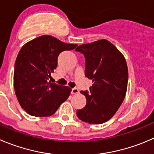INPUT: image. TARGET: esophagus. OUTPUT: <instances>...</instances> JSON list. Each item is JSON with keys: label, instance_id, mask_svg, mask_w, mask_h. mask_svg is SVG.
<instances>
[{"label": "esophagus", "instance_id": "esophagus-1", "mask_svg": "<svg viewBox=\"0 0 154 154\" xmlns=\"http://www.w3.org/2000/svg\"><path fill=\"white\" fill-rule=\"evenodd\" d=\"M79 93V90L78 88H72V89L71 94H77Z\"/></svg>", "mask_w": 154, "mask_h": 154}]
</instances>
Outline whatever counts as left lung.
I'll return each instance as SVG.
<instances>
[{
  "label": "left lung",
  "instance_id": "8db88e82",
  "mask_svg": "<svg viewBox=\"0 0 154 154\" xmlns=\"http://www.w3.org/2000/svg\"><path fill=\"white\" fill-rule=\"evenodd\" d=\"M75 51L84 54L85 74L93 82L90 91H81L87 103L77 110V116L90 124L103 123L115 115L125 97L128 79L126 60L106 39L79 45Z\"/></svg>",
  "mask_w": 154,
  "mask_h": 154
}]
</instances>
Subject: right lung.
<instances>
[{
  "label": "right lung",
  "instance_id": "right-lung-1",
  "mask_svg": "<svg viewBox=\"0 0 154 154\" xmlns=\"http://www.w3.org/2000/svg\"><path fill=\"white\" fill-rule=\"evenodd\" d=\"M78 46L51 35H42L22 47L14 67V90L20 106L32 116H49L57 110L72 91L68 86L48 81L63 51Z\"/></svg>",
  "mask_w": 154,
  "mask_h": 154
}]
</instances>
